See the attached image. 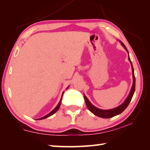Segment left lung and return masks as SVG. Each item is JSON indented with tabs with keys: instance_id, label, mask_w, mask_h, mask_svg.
Listing matches in <instances>:
<instances>
[{
	"instance_id": "left-lung-1",
	"label": "left lung",
	"mask_w": 150,
	"mask_h": 150,
	"mask_svg": "<svg viewBox=\"0 0 150 150\" xmlns=\"http://www.w3.org/2000/svg\"><path fill=\"white\" fill-rule=\"evenodd\" d=\"M121 44L122 45V46L125 48V50L128 52V51L127 50L126 47L124 45V44H123L122 42H121ZM128 59L130 61V62L131 63V66H132V75H133V85L132 87L131 91L130 93H129V95L128 96L126 99L125 100V101L121 105L117 106L115 108L112 109H110V110H101V109H99L98 108L95 107V106H93L92 104L90 103V101L88 100V98H87V96L85 95H84V98L85 100V103L86 105H87V108H88L91 112L93 113L94 115L98 116V117L100 118H112L113 116H116L118 115H120L122 112L125 110V109L127 108V106H128L129 104H130V101L132 100V98L134 95V91H135V87H136V78L135 76H134V68H133V65H132V63L131 60L130 59V57L128 55Z\"/></svg>"
}]
</instances>
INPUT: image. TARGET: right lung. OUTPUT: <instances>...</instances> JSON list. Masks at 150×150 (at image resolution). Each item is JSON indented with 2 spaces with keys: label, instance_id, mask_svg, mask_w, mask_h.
I'll use <instances>...</instances> for the list:
<instances>
[{
  "label": "right lung",
  "instance_id": "1",
  "mask_svg": "<svg viewBox=\"0 0 150 150\" xmlns=\"http://www.w3.org/2000/svg\"><path fill=\"white\" fill-rule=\"evenodd\" d=\"M63 93H64V92H63ZM63 94H62V96H63ZM62 98H61V100H60V101H59V103H58V105H57L56 107H55V108L54 109V110H52V112H50L49 114H47V115H45V116H44V117L38 119V120H43V119H45V118H47V117H49V116H52V115H54V114H55V112H56L57 110H58V109H59V106H60V105H61V103H62Z\"/></svg>",
  "mask_w": 150,
  "mask_h": 150
}]
</instances>
